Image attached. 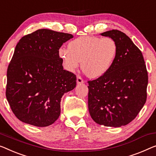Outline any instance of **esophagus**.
Listing matches in <instances>:
<instances>
[{"instance_id": "1", "label": "esophagus", "mask_w": 156, "mask_h": 156, "mask_svg": "<svg viewBox=\"0 0 156 156\" xmlns=\"http://www.w3.org/2000/svg\"><path fill=\"white\" fill-rule=\"evenodd\" d=\"M76 81H77L78 84H82V83H84V80H83V79L80 76H77V80H76Z\"/></svg>"}]
</instances>
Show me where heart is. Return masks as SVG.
<instances>
[{"label": "heart", "instance_id": "heart-1", "mask_svg": "<svg viewBox=\"0 0 156 156\" xmlns=\"http://www.w3.org/2000/svg\"><path fill=\"white\" fill-rule=\"evenodd\" d=\"M117 52V44L111 38L83 36L71 41L68 50H60L59 55L69 71H75L81 62V69L87 77L98 78L111 69Z\"/></svg>", "mask_w": 156, "mask_h": 156}]
</instances>
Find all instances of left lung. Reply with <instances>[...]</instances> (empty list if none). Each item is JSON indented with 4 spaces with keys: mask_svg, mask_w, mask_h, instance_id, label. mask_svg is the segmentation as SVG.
Listing matches in <instances>:
<instances>
[{
    "mask_svg": "<svg viewBox=\"0 0 156 156\" xmlns=\"http://www.w3.org/2000/svg\"><path fill=\"white\" fill-rule=\"evenodd\" d=\"M113 39L118 52L111 69L88 81V108L97 124L119 127L132 121L146 101L148 73L140 50L118 30L101 34Z\"/></svg>",
    "mask_w": 156,
    "mask_h": 156,
    "instance_id": "obj_1",
    "label": "left lung"
}]
</instances>
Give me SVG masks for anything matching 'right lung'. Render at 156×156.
I'll return each mask as SVG.
<instances>
[{
  "mask_svg": "<svg viewBox=\"0 0 156 156\" xmlns=\"http://www.w3.org/2000/svg\"><path fill=\"white\" fill-rule=\"evenodd\" d=\"M69 34L38 29L16 45L7 71L6 97L19 120L36 127L54 123L64 93L76 87V76L64 70L59 50Z\"/></svg>",
  "mask_w": 156,
  "mask_h": 156,
  "instance_id": "right-lung-1",
  "label": "right lung"
}]
</instances>
